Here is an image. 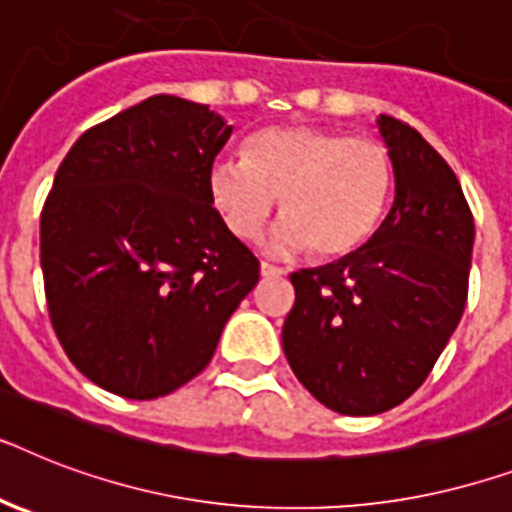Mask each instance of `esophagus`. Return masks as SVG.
<instances>
[{
	"label": "esophagus",
	"mask_w": 512,
	"mask_h": 512,
	"mask_svg": "<svg viewBox=\"0 0 512 512\" xmlns=\"http://www.w3.org/2000/svg\"><path fill=\"white\" fill-rule=\"evenodd\" d=\"M260 276H263V278H278V276H284V270L276 268V265L260 263Z\"/></svg>",
	"instance_id": "1"
}]
</instances>
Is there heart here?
I'll return each instance as SVG.
<instances>
[{
  "label": "heart",
  "instance_id": "obj_1",
  "mask_svg": "<svg viewBox=\"0 0 512 512\" xmlns=\"http://www.w3.org/2000/svg\"><path fill=\"white\" fill-rule=\"evenodd\" d=\"M207 189L236 239H257L281 199L284 218L270 234V252L310 247L321 260H339L376 231L392 194V160L373 139L270 126L244 141L242 160H215Z\"/></svg>",
  "mask_w": 512,
  "mask_h": 512
}]
</instances>
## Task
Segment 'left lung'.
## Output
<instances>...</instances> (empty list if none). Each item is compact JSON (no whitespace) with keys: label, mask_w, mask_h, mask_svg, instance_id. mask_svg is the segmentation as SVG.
<instances>
[{"label":"left lung","mask_w":512,"mask_h":512,"mask_svg":"<svg viewBox=\"0 0 512 512\" xmlns=\"http://www.w3.org/2000/svg\"><path fill=\"white\" fill-rule=\"evenodd\" d=\"M394 202L376 234L336 263L292 273L281 344L328 410L378 415L405 402L458 328L468 297L473 215L458 176L415 128L376 118Z\"/></svg>","instance_id":"obj_1"}]
</instances>
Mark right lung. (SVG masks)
<instances>
[{"label":"right lung","mask_w":512,"mask_h":512,"mask_svg":"<svg viewBox=\"0 0 512 512\" xmlns=\"http://www.w3.org/2000/svg\"><path fill=\"white\" fill-rule=\"evenodd\" d=\"M234 126L157 94L89 128L41 213V270L62 350L97 386L157 400L205 371L260 278L207 173Z\"/></svg>","instance_id":"right-lung-1"}]
</instances>
